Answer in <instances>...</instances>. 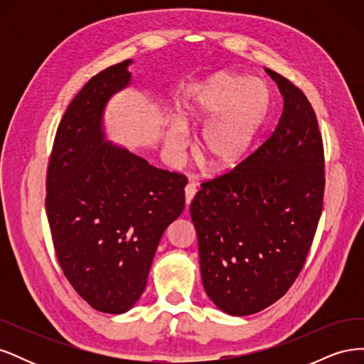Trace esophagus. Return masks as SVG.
Returning a JSON list of instances; mask_svg holds the SVG:
<instances>
[{
	"label": "esophagus",
	"instance_id": "esophagus-1",
	"mask_svg": "<svg viewBox=\"0 0 364 364\" xmlns=\"http://www.w3.org/2000/svg\"><path fill=\"white\" fill-rule=\"evenodd\" d=\"M196 193H197V185L194 182L186 183V186H185V203H186V206H190V203L194 199Z\"/></svg>",
	"mask_w": 364,
	"mask_h": 364
}]
</instances>
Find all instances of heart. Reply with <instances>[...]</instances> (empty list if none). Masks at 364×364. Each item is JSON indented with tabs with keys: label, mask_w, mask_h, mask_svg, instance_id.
I'll return each mask as SVG.
<instances>
[{
	"label": "heart",
	"mask_w": 364,
	"mask_h": 364,
	"mask_svg": "<svg viewBox=\"0 0 364 364\" xmlns=\"http://www.w3.org/2000/svg\"><path fill=\"white\" fill-rule=\"evenodd\" d=\"M272 94L267 83L252 77L220 71L183 98L178 119L170 123L165 144L179 153L185 149L186 129H202L199 153L214 170L225 171L243 162L264 127L270 112Z\"/></svg>",
	"instance_id": "heart-1"
}]
</instances>
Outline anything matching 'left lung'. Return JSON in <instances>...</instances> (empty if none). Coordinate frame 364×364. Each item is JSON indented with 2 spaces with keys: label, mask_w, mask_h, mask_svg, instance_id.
Listing matches in <instances>:
<instances>
[{
  "label": "left lung",
  "mask_w": 364,
  "mask_h": 364,
  "mask_svg": "<svg viewBox=\"0 0 364 364\" xmlns=\"http://www.w3.org/2000/svg\"><path fill=\"white\" fill-rule=\"evenodd\" d=\"M266 71L284 97L277 129L237 167L203 182L190 206L205 291L232 316L258 313L289 291L323 208L316 114L299 87Z\"/></svg>",
  "instance_id": "obj_1"
}]
</instances>
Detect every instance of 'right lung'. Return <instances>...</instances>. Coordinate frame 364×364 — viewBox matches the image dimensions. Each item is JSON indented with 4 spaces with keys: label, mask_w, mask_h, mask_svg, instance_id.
I'll list each match as a JSON object with an SVG mask.
<instances>
[{
    "label": "right lung",
    "mask_w": 364,
    "mask_h": 364,
    "mask_svg": "<svg viewBox=\"0 0 364 364\" xmlns=\"http://www.w3.org/2000/svg\"><path fill=\"white\" fill-rule=\"evenodd\" d=\"M130 60L91 77L65 111L47 170L46 209L59 266L94 310H130L156 247L185 208L186 178L105 141L103 109Z\"/></svg>",
    "instance_id": "obj_1"
}]
</instances>
